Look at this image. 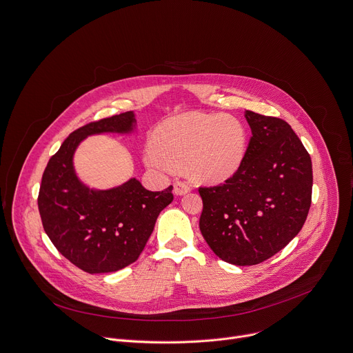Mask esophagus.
<instances>
[{"mask_svg": "<svg viewBox=\"0 0 353 353\" xmlns=\"http://www.w3.org/2000/svg\"><path fill=\"white\" fill-rule=\"evenodd\" d=\"M189 190H190V185H189L186 181L178 179V181L174 182V192H175V194H178V196H181V194L188 193Z\"/></svg>", "mask_w": 353, "mask_h": 353, "instance_id": "obj_1", "label": "esophagus"}]
</instances>
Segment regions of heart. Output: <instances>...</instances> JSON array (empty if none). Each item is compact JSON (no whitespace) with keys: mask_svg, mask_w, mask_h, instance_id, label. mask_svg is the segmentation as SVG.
I'll list each match as a JSON object with an SVG mask.
<instances>
[{"mask_svg":"<svg viewBox=\"0 0 353 353\" xmlns=\"http://www.w3.org/2000/svg\"><path fill=\"white\" fill-rule=\"evenodd\" d=\"M148 167L170 172L185 167L198 181L219 182L236 172L245 155L247 132L237 117L219 113H185L155 130Z\"/></svg>","mask_w":353,"mask_h":353,"instance_id":"heart-1","label":"heart"}]
</instances>
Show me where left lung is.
<instances>
[{
  "label": "left lung",
  "instance_id": "1",
  "mask_svg": "<svg viewBox=\"0 0 353 353\" xmlns=\"http://www.w3.org/2000/svg\"><path fill=\"white\" fill-rule=\"evenodd\" d=\"M252 137L240 168L216 186H201L202 236L223 261L256 265L301 230L312 190L311 159L290 125L245 110Z\"/></svg>",
  "mask_w": 353,
  "mask_h": 353
}]
</instances>
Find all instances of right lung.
<instances>
[{
    "label": "right lung",
    "mask_w": 353,
    "mask_h": 353,
    "mask_svg": "<svg viewBox=\"0 0 353 353\" xmlns=\"http://www.w3.org/2000/svg\"><path fill=\"white\" fill-rule=\"evenodd\" d=\"M134 113L125 112L74 130L52 157L42 176L37 206L57 251L88 273H108L137 261L157 217L174 199L172 186L147 190L137 179L94 190L77 178L72 155L87 136L130 133Z\"/></svg>",
    "instance_id": "right-lung-1"
}]
</instances>
